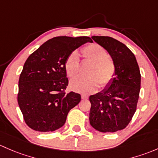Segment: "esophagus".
<instances>
[{"label":"esophagus","mask_w":158,"mask_h":158,"mask_svg":"<svg viewBox=\"0 0 158 158\" xmlns=\"http://www.w3.org/2000/svg\"><path fill=\"white\" fill-rule=\"evenodd\" d=\"M89 96L87 94H81V98L84 99V100H86V99H88Z\"/></svg>","instance_id":"34e87169"}]
</instances>
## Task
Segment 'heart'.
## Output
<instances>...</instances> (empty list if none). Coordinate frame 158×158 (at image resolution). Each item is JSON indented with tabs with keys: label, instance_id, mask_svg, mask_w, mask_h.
Here are the masks:
<instances>
[{
	"label": "heart",
	"instance_id": "b5f03b06",
	"mask_svg": "<svg viewBox=\"0 0 158 158\" xmlns=\"http://www.w3.org/2000/svg\"><path fill=\"white\" fill-rule=\"evenodd\" d=\"M82 55L85 59L92 62L89 69V76H80L73 79L70 87L73 90L80 93H92L97 90L99 85L106 87L115 77V65L106 52L97 43L87 45L82 49ZM64 69L68 76L74 77L79 74L80 59L77 52H72L65 60Z\"/></svg>",
	"mask_w": 158,
	"mask_h": 158
}]
</instances>
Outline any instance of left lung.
<instances>
[{
    "label": "left lung",
    "mask_w": 158,
    "mask_h": 158,
    "mask_svg": "<svg viewBox=\"0 0 158 158\" xmlns=\"http://www.w3.org/2000/svg\"><path fill=\"white\" fill-rule=\"evenodd\" d=\"M91 38L105 48L115 65V77L103 90L90 96V123L101 132H115L128 126L136 111L141 74L135 56L125 44L109 36Z\"/></svg>",
    "instance_id": "1"
}]
</instances>
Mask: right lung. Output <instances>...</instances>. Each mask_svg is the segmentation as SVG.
<instances>
[{
  "label": "right lung",
  "mask_w": 158,
  "mask_h": 158,
  "mask_svg": "<svg viewBox=\"0 0 158 158\" xmlns=\"http://www.w3.org/2000/svg\"><path fill=\"white\" fill-rule=\"evenodd\" d=\"M90 37L57 36L43 43L26 61L19 79L17 101L25 123L38 131L62 127L68 113L81 101L79 94H65L67 57Z\"/></svg>",
  "instance_id": "add662e5"
}]
</instances>
